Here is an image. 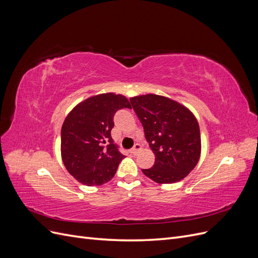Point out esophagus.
Listing matches in <instances>:
<instances>
[{
	"mask_svg": "<svg viewBox=\"0 0 258 258\" xmlns=\"http://www.w3.org/2000/svg\"><path fill=\"white\" fill-rule=\"evenodd\" d=\"M141 145H140L139 143H136L135 144V146H134V148H132L131 150V154H134V155H137L140 151H141Z\"/></svg>",
	"mask_w": 258,
	"mask_h": 258,
	"instance_id": "1",
	"label": "esophagus"
}]
</instances>
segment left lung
Returning <instances> with one entry per match:
<instances>
[{
	"mask_svg": "<svg viewBox=\"0 0 258 258\" xmlns=\"http://www.w3.org/2000/svg\"><path fill=\"white\" fill-rule=\"evenodd\" d=\"M141 121L155 163L142 172L156 183L181 181L196 167L201 151L200 130L196 117L185 106L158 95L130 99Z\"/></svg>",
	"mask_w": 258,
	"mask_h": 258,
	"instance_id": "left-lung-1",
	"label": "left lung"
}]
</instances>
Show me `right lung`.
I'll return each instance as SVG.
<instances>
[{
  "instance_id": "right-lung-1",
  "label": "right lung",
  "mask_w": 258,
  "mask_h": 258,
  "mask_svg": "<svg viewBox=\"0 0 258 258\" xmlns=\"http://www.w3.org/2000/svg\"><path fill=\"white\" fill-rule=\"evenodd\" d=\"M121 95L102 93L76 105L61 128V156L69 173L87 186L111 181L124 156L111 137L114 115L130 108Z\"/></svg>"
}]
</instances>
